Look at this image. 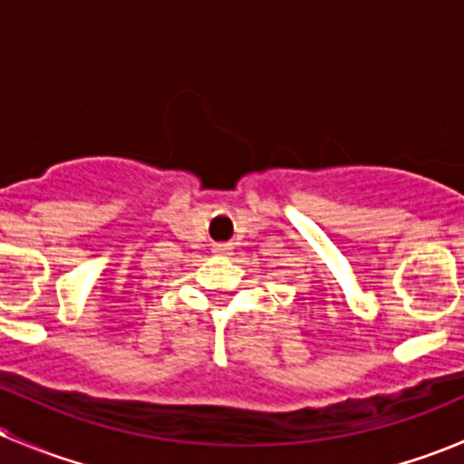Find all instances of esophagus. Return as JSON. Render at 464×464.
Returning <instances> with one entry per match:
<instances>
[{"label": "esophagus", "mask_w": 464, "mask_h": 464, "mask_svg": "<svg viewBox=\"0 0 464 464\" xmlns=\"http://www.w3.org/2000/svg\"><path fill=\"white\" fill-rule=\"evenodd\" d=\"M213 254H218V256H228V254H231V246H228V245H215V246H213Z\"/></svg>", "instance_id": "obj_1"}]
</instances>
